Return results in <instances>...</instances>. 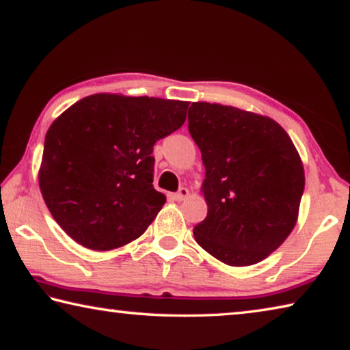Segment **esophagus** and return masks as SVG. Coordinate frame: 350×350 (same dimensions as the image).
<instances>
[{"label":"esophagus","mask_w":350,"mask_h":350,"mask_svg":"<svg viewBox=\"0 0 350 350\" xmlns=\"http://www.w3.org/2000/svg\"><path fill=\"white\" fill-rule=\"evenodd\" d=\"M188 196H189V191H188V188L182 187V188L179 189V191H177V193L174 194V199H176V200H185Z\"/></svg>","instance_id":"1"}]
</instances>
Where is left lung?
<instances>
[{
	"instance_id": "left-lung-1",
	"label": "left lung",
	"mask_w": 350,
	"mask_h": 350,
	"mask_svg": "<svg viewBox=\"0 0 350 350\" xmlns=\"http://www.w3.org/2000/svg\"><path fill=\"white\" fill-rule=\"evenodd\" d=\"M188 129L202 154L200 193L208 205L194 239L227 265L260 262L298 221L304 191L298 150L273 118L234 106L193 103Z\"/></svg>"
}]
</instances>
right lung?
Listing matches in <instances>:
<instances>
[{
  "mask_svg": "<svg viewBox=\"0 0 350 350\" xmlns=\"http://www.w3.org/2000/svg\"><path fill=\"white\" fill-rule=\"evenodd\" d=\"M188 105L103 92L55 118L46 133L38 183L69 238L105 252L145 233L167 202L152 187V146L183 125Z\"/></svg>",
  "mask_w": 350,
  "mask_h": 350,
  "instance_id": "add662e5",
  "label": "right lung"
}]
</instances>
